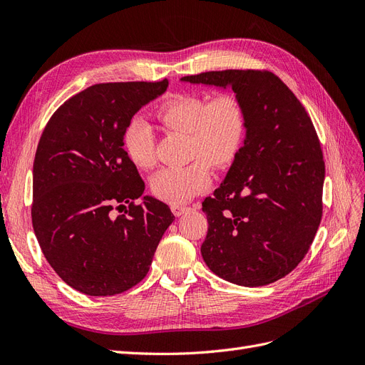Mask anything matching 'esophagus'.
<instances>
[{"label":"esophagus","instance_id":"esophagus-1","mask_svg":"<svg viewBox=\"0 0 365 365\" xmlns=\"http://www.w3.org/2000/svg\"><path fill=\"white\" fill-rule=\"evenodd\" d=\"M172 208V213L175 215V216H181V215H184L185 212H189V210H192L190 207H185V205H172L170 207Z\"/></svg>","mask_w":365,"mask_h":365}]
</instances>
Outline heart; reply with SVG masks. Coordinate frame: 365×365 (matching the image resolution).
I'll list each match as a JSON object with an SVG mask.
<instances>
[{
	"label": "heart",
	"instance_id": "obj_1",
	"mask_svg": "<svg viewBox=\"0 0 365 365\" xmlns=\"http://www.w3.org/2000/svg\"><path fill=\"white\" fill-rule=\"evenodd\" d=\"M157 117L172 130L190 135V158L182 168H168L150 180V192L161 201L181 204L200 195L212 182V168H227L237 157L247 135V108L235 93L212 98L197 93H181L164 101ZM125 149L138 169L157 163L155 137L148 121L134 118L125 130Z\"/></svg>",
	"mask_w": 365,
	"mask_h": 365
}]
</instances>
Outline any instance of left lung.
<instances>
[{"mask_svg": "<svg viewBox=\"0 0 365 365\" xmlns=\"http://www.w3.org/2000/svg\"><path fill=\"white\" fill-rule=\"evenodd\" d=\"M182 81L231 86L248 120L224 182L202 201V259L240 286L277 282L303 260L323 216L324 160L312 120L268 70L205 71Z\"/></svg>", "mask_w": 365, "mask_h": 365, "instance_id": "left-lung-1", "label": "left lung"}]
</instances>
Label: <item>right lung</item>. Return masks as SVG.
I'll return each mask as SVG.
<instances>
[{
  "instance_id": "obj_1",
  "label": "right lung",
  "mask_w": 365,
  "mask_h": 365,
  "mask_svg": "<svg viewBox=\"0 0 365 365\" xmlns=\"http://www.w3.org/2000/svg\"><path fill=\"white\" fill-rule=\"evenodd\" d=\"M169 81L97 83L63 102L33 163L31 224L50 267L86 295L121 294L146 277L170 208L145 196L125 130ZM125 213L113 217L120 206Z\"/></svg>"
}]
</instances>
